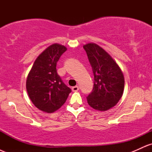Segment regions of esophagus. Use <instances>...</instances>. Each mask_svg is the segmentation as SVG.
<instances>
[{"label":"esophagus","mask_w":152,"mask_h":152,"mask_svg":"<svg viewBox=\"0 0 152 152\" xmlns=\"http://www.w3.org/2000/svg\"><path fill=\"white\" fill-rule=\"evenodd\" d=\"M79 90V87L78 86H74L72 88V91L74 92H76V91H78Z\"/></svg>","instance_id":"esophagus-1"}]
</instances>
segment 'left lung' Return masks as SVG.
Returning <instances> with one entry per match:
<instances>
[{
    "label": "left lung",
    "mask_w": 152,
    "mask_h": 152,
    "mask_svg": "<svg viewBox=\"0 0 152 152\" xmlns=\"http://www.w3.org/2000/svg\"><path fill=\"white\" fill-rule=\"evenodd\" d=\"M91 66L94 88L87 96L88 105L98 111H107L121 98L124 88L123 73L105 50L96 43L83 46Z\"/></svg>",
    "instance_id": "8db88e82"
}]
</instances>
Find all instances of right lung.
Instances as JSON below:
<instances>
[{
	"mask_svg": "<svg viewBox=\"0 0 152 152\" xmlns=\"http://www.w3.org/2000/svg\"><path fill=\"white\" fill-rule=\"evenodd\" d=\"M67 48L53 43L35 61L26 80V90L36 107L53 113L66 102L71 89L63 82L57 73L56 64Z\"/></svg>",
	"mask_w": 152,
	"mask_h": 152,
	"instance_id": "add662e5",
	"label": "right lung"
}]
</instances>
